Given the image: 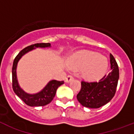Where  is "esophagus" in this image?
Instances as JSON below:
<instances>
[{
  "label": "esophagus",
  "instance_id": "1",
  "mask_svg": "<svg viewBox=\"0 0 134 134\" xmlns=\"http://www.w3.org/2000/svg\"><path fill=\"white\" fill-rule=\"evenodd\" d=\"M72 79H73L72 75H71V74H68V75L66 76L65 81H66V82H69L71 80H72Z\"/></svg>",
  "mask_w": 134,
  "mask_h": 134
}]
</instances>
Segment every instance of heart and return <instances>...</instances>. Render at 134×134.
<instances>
[{
  "label": "heart",
  "instance_id": "b5f03b06",
  "mask_svg": "<svg viewBox=\"0 0 134 134\" xmlns=\"http://www.w3.org/2000/svg\"><path fill=\"white\" fill-rule=\"evenodd\" d=\"M68 65L74 69L82 68V76L86 79L93 80L99 79L106 72L108 63L106 58L98 53L83 50L78 52L71 57Z\"/></svg>",
  "mask_w": 134,
  "mask_h": 134
}]
</instances>
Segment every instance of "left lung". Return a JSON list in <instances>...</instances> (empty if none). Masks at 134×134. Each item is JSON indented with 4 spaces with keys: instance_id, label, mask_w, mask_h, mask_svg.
I'll use <instances>...</instances> for the list:
<instances>
[{
    "instance_id": "left-lung-1",
    "label": "left lung",
    "mask_w": 134,
    "mask_h": 134,
    "mask_svg": "<svg viewBox=\"0 0 134 134\" xmlns=\"http://www.w3.org/2000/svg\"><path fill=\"white\" fill-rule=\"evenodd\" d=\"M111 71L98 82H81V88L76 95L79 102L88 108H99L114 97L119 80V68L115 59L110 54Z\"/></svg>"
}]
</instances>
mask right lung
<instances>
[{
    "instance_id": "right-lung-1",
    "label": "right lung",
    "mask_w": 134,
    "mask_h": 134,
    "mask_svg": "<svg viewBox=\"0 0 134 134\" xmlns=\"http://www.w3.org/2000/svg\"><path fill=\"white\" fill-rule=\"evenodd\" d=\"M50 46L49 43H35V44L27 46L19 53L18 55L15 57L13 61V68H12L13 89L15 94L18 96L26 105L31 106V107L44 106V105L49 104L55 97L57 88L64 82V80L63 81H58L56 80H52L49 82L48 85L45 86V88L42 91H40V93L34 94H27L20 88L18 82H17L16 74V65L21 57L29 51L35 49V48H39V47L40 48H46V47H50Z\"/></svg>"
}]
</instances>
